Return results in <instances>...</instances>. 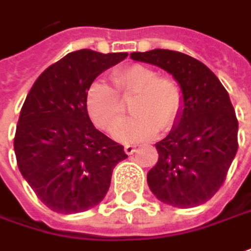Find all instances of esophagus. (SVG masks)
Returning <instances> with one entry per match:
<instances>
[{
	"label": "esophagus",
	"mask_w": 251,
	"mask_h": 251,
	"mask_svg": "<svg viewBox=\"0 0 251 251\" xmlns=\"http://www.w3.org/2000/svg\"><path fill=\"white\" fill-rule=\"evenodd\" d=\"M124 150H125L126 154H129V155H130V154H133V152L136 151V147H134V146H132V144H126Z\"/></svg>",
	"instance_id": "34e87169"
}]
</instances>
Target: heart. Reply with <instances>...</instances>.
Listing matches in <instances>:
<instances>
[{
  "label": "heart",
  "mask_w": 251,
  "mask_h": 251,
  "mask_svg": "<svg viewBox=\"0 0 251 251\" xmlns=\"http://www.w3.org/2000/svg\"><path fill=\"white\" fill-rule=\"evenodd\" d=\"M112 82L115 89L102 80L91 83L86 105L93 122L109 132L123 116L120 98L138 94L131 107L135 115L114 130L117 140L142 142L157 133L158 127L167 130L176 122L182 108V91L175 80L162 77L150 66L130 65L115 71Z\"/></svg>",
  "instance_id": "obj_1"
}]
</instances>
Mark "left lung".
I'll use <instances>...</instances> for the list:
<instances>
[{"mask_svg": "<svg viewBox=\"0 0 251 251\" xmlns=\"http://www.w3.org/2000/svg\"><path fill=\"white\" fill-rule=\"evenodd\" d=\"M130 58L167 71L183 96L176 125L155 144L158 161L147 174L150 190L179 208L208 201L238 151V119L228 91L203 62L183 52L157 48Z\"/></svg>", "mask_w": 251, "mask_h": 251, "instance_id": "1", "label": "left lung"}]
</instances>
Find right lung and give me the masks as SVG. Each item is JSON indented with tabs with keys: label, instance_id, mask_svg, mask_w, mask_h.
I'll list each match as a JSON object with an SVG mask.
<instances>
[{
	"label": "right lung",
	"instance_id": "obj_1",
	"mask_svg": "<svg viewBox=\"0 0 251 251\" xmlns=\"http://www.w3.org/2000/svg\"><path fill=\"white\" fill-rule=\"evenodd\" d=\"M127 52L79 50L48 66L23 102L13 139L18 167L50 210L75 214L105 197L124 146L91 124L86 96L94 79Z\"/></svg>",
	"mask_w": 251,
	"mask_h": 251
}]
</instances>
